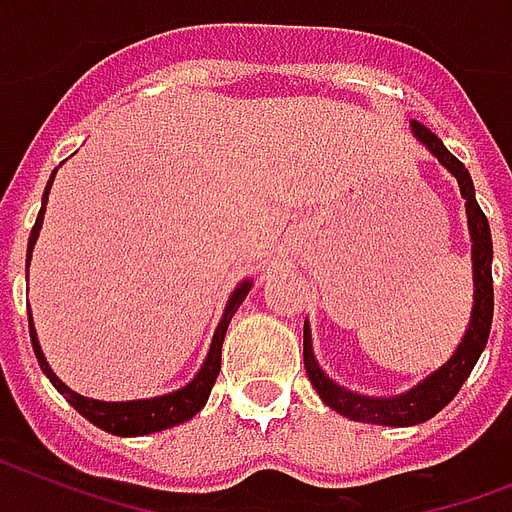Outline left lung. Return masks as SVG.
<instances>
[{
	"mask_svg": "<svg viewBox=\"0 0 512 512\" xmlns=\"http://www.w3.org/2000/svg\"><path fill=\"white\" fill-rule=\"evenodd\" d=\"M411 136L457 178L459 194L465 200L467 229H470V261H473V310H470V323L465 328L462 342L457 350L451 352V358L438 366L433 374L419 379L414 387L398 392V395H363V392L347 390L339 382L320 368L315 350H312V328L310 320H304V368L310 376L312 387L318 390L320 400L328 408H334L336 414H342L355 422L366 425H384V427H411L422 425L427 419H433L443 406H449V400L465 384L473 366L481 358L483 347L489 342L491 315H494V285H491V229L489 219L483 216L481 205L475 200L473 178L467 168L443 146V141L435 136L433 130H427L419 122H411Z\"/></svg>",
	"mask_w": 512,
	"mask_h": 512,
	"instance_id": "left-lung-1",
	"label": "left lung"
}]
</instances>
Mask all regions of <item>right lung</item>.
<instances>
[{"label": "right lung", "instance_id": "1", "mask_svg": "<svg viewBox=\"0 0 512 512\" xmlns=\"http://www.w3.org/2000/svg\"><path fill=\"white\" fill-rule=\"evenodd\" d=\"M55 173L58 168L53 170V176L47 181L45 194H42V208H39L37 224L31 229L29 235V251H26V280H29V264H31V251H34V245H37L39 229H42V221H45V208H47V194H50V186L55 181ZM253 280L251 277H245L243 283H237V288L229 293L227 307L221 312V320L216 331H213L211 347H208V355L202 360L200 371L194 374L192 382H186L184 387H178L173 392H165V395H154V398H138V400H95L87 398V395H79L69 387V384H63L55 371L47 363L45 352L39 347L37 339V328H34V318H31L29 310V334H31V347H34V355L39 360V368L45 371V376L53 382V387L61 392L63 398L69 400L71 406L77 408L79 414L85 419H90L95 427H101L106 433L112 435H122V438H136V435H152L160 433V430H168V427H176L186 419H192L197 411H200L205 403H208V395L213 390V382H216V376H219L221 368V344H224V336H227V328L232 323V315L240 310V304L245 301L248 291H251Z\"/></svg>", "mask_w": 512, "mask_h": 512}]
</instances>
